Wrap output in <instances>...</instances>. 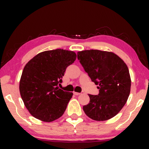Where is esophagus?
<instances>
[{"label": "esophagus", "mask_w": 149, "mask_h": 149, "mask_svg": "<svg viewBox=\"0 0 149 149\" xmlns=\"http://www.w3.org/2000/svg\"><path fill=\"white\" fill-rule=\"evenodd\" d=\"M74 95H80L81 94V93H79V92H75V91H74Z\"/></svg>", "instance_id": "obj_1"}]
</instances>
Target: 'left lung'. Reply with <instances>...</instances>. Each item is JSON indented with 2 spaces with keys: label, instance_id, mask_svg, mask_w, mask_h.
Listing matches in <instances>:
<instances>
[{
  "label": "left lung",
  "instance_id": "left-lung-1",
  "mask_svg": "<svg viewBox=\"0 0 149 149\" xmlns=\"http://www.w3.org/2000/svg\"><path fill=\"white\" fill-rule=\"evenodd\" d=\"M77 58L99 89L98 95L89 94V103L83 107L85 113L99 121L115 117L130 93L131 79L127 65L114 53L100 50L79 52Z\"/></svg>",
  "mask_w": 149,
  "mask_h": 149
}]
</instances>
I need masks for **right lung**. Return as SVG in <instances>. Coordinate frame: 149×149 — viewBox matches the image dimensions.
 <instances>
[{"label":"right lung","instance_id":"right-lung-1","mask_svg":"<svg viewBox=\"0 0 149 149\" xmlns=\"http://www.w3.org/2000/svg\"><path fill=\"white\" fill-rule=\"evenodd\" d=\"M76 58L74 52L58 49L40 53L26 64L19 91L25 107L34 117L51 122L62 117L73 93L59 89L58 85Z\"/></svg>","mask_w":149,"mask_h":149}]
</instances>
